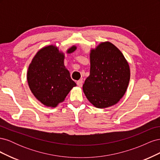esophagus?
<instances>
[{"mask_svg": "<svg viewBox=\"0 0 160 160\" xmlns=\"http://www.w3.org/2000/svg\"><path fill=\"white\" fill-rule=\"evenodd\" d=\"M83 79H79V81H77V85H78L79 87H80V88H81L82 86H83Z\"/></svg>", "mask_w": 160, "mask_h": 160, "instance_id": "obj_1", "label": "esophagus"}]
</instances>
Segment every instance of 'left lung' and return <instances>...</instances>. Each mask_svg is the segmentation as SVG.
<instances>
[{
    "mask_svg": "<svg viewBox=\"0 0 160 160\" xmlns=\"http://www.w3.org/2000/svg\"><path fill=\"white\" fill-rule=\"evenodd\" d=\"M130 69L123 53L112 43L102 42L90 51V75L83 90L95 108L118 103L127 91Z\"/></svg>",
    "mask_w": 160,
    "mask_h": 160,
    "instance_id": "left-lung-1",
    "label": "left lung"
}]
</instances>
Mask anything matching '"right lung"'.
<instances>
[{
	"label": "right lung",
	"instance_id": "add662e5",
	"mask_svg": "<svg viewBox=\"0 0 160 160\" xmlns=\"http://www.w3.org/2000/svg\"><path fill=\"white\" fill-rule=\"evenodd\" d=\"M76 49L77 47L72 45L67 53L70 54ZM64 53L51 45L41 48L28 66V87L36 99L47 107H57L77 86L64 65Z\"/></svg>",
	"mask_w": 160,
	"mask_h": 160
}]
</instances>
